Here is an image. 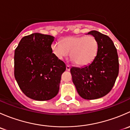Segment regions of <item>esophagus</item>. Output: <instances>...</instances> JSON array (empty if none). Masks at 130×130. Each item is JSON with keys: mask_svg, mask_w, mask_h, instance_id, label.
I'll return each mask as SVG.
<instances>
[{"mask_svg": "<svg viewBox=\"0 0 130 130\" xmlns=\"http://www.w3.org/2000/svg\"><path fill=\"white\" fill-rule=\"evenodd\" d=\"M70 65H66V70H67V71H69V70H70Z\"/></svg>", "mask_w": 130, "mask_h": 130, "instance_id": "obj_1", "label": "esophagus"}]
</instances>
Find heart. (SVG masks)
<instances>
[{
  "label": "heart",
  "instance_id": "obj_1",
  "mask_svg": "<svg viewBox=\"0 0 130 130\" xmlns=\"http://www.w3.org/2000/svg\"><path fill=\"white\" fill-rule=\"evenodd\" d=\"M98 40L92 35L69 36L61 40V43L52 44V52L57 58L62 60L69 56L78 66H86L96 57L98 51Z\"/></svg>",
  "mask_w": 130,
  "mask_h": 130
}]
</instances>
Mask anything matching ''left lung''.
Wrapping results in <instances>:
<instances>
[{"label": "left lung", "mask_w": 130, "mask_h": 130, "mask_svg": "<svg viewBox=\"0 0 130 130\" xmlns=\"http://www.w3.org/2000/svg\"><path fill=\"white\" fill-rule=\"evenodd\" d=\"M98 40L96 57L88 65L72 67L70 73L77 92L87 100L101 98L108 94L115 85L119 73L117 50L109 36L97 31H91Z\"/></svg>", "instance_id": "8db88e82"}]
</instances>
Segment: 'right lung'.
Returning a JSON list of instances; mask_svg holds the SVG:
<instances>
[{
  "instance_id": "1",
  "label": "right lung",
  "mask_w": 130,
  "mask_h": 130,
  "mask_svg": "<svg viewBox=\"0 0 130 130\" xmlns=\"http://www.w3.org/2000/svg\"><path fill=\"white\" fill-rule=\"evenodd\" d=\"M55 38L32 33L24 36L14 52V77L25 95L48 101L57 95L65 63L52 53Z\"/></svg>"
}]
</instances>
